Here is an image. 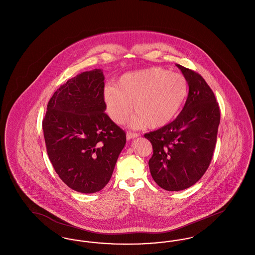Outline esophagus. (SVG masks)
Instances as JSON below:
<instances>
[{"mask_svg": "<svg viewBox=\"0 0 255 255\" xmlns=\"http://www.w3.org/2000/svg\"><path fill=\"white\" fill-rule=\"evenodd\" d=\"M138 135H139V133H133V132H130V131L126 133V137H127V139H133V138L137 137Z\"/></svg>", "mask_w": 255, "mask_h": 255, "instance_id": "1", "label": "esophagus"}]
</instances>
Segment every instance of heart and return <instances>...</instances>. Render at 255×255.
Listing matches in <instances>:
<instances>
[{"label":"heart","mask_w":255,"mask_h":255,"mask_svg":"<svg viewBox=\"0 0 255 255\" xmlns=\"http://www.w3.org/2000/svg\"><path fill=\"white\" fill-rule=\"evenodd\" d=\"M187 95L185 76L155 67L123 74L116 87L104 89L103 97L108 115L116 123L128 119L133 103L134 126L158 128L177 116Z\"/></svg>","instance_id":"1"}]
</instances>
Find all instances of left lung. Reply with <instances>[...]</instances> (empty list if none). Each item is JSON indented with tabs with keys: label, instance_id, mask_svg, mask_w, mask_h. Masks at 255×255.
Instances as JSON below:
<instances>
[{
	"label": "left lung",
	"instance_id": "1",
	"mask_svg": "<svg viewBox=\"0 0 255 255\" xmlns=\"http://www.w3.org/2000/svg\"><path fill=\"white\" fill-rule=\"evenodd\" d=\"M188 81V97L175 121L144 134L153 147L149 168L154 181L167 191L192 186L206 173L216 145L220 109L206 80L176 65Z\"/></svg>",
	"mask_w": 255,
	"mask_h": 255
}]
</instances>
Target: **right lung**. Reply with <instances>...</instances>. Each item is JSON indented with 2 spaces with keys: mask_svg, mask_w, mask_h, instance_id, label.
<instances>
[{
  "mask_svg": "<svg viewBox=\"0 0 255 255\" xmlns=\"http://www.w3.org/2000/svg\"><path fill=\"white\" fill-rule=\"evenodd\" d=\"M104 75L81 73L49 99L43 131L49 160L59 178L81 193L100 191L109 182L126 143V133L105 113Z\"/></svg>",
  "mask_w": 255,
  "mask_h": 255,
  "instance_id": "right-lung-1",
  "label": "right lung"
}]
</instances>
